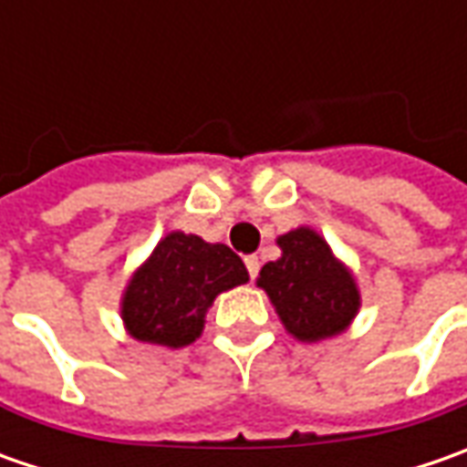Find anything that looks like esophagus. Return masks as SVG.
Here are the masks:
<instances>
[{
	"mask_svg": "<svg viewBox=\"0 0 467 467\" xmlns=\"http://www.w3.org/2000/svg\"><path fill=\"white\" fill-rule=\"evenodd\" d=\"M246 270H249V278H257V273H260V260L252 254V257H246Z\"/></svg>",
	"mask_w": 467,
	"mask_h": 467,
	"instance_id": "34e87169",
	"label": "esophagus"
}]
</instances>
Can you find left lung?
Listing matches in <instances>:
<instances>
[{"label": "left lung", "mask_w": 467, "mask_h": 467, "mask_svg": "<svg viewBox=\"0 0 467 467\" xmlns=\"http://www.w3.org/2000/svg\"><path fill=\"white\" fill-rule=\"evenodd\" d=\"M283 257L260 270L262 288L285 330L298 340H319L346 330L358 309V291L348 270L312 228L278 239Z\"/></svg>", "instance_id": "obj_1"}]
</instances>
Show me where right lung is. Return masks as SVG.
<instances>
[{
    "instance_id": "1",
    "label": "right lung",
    "mask_w": 467,
    "mask_h": 467,
    "mask_svg": "<svg viewBox=\"0 0 467 467\" xmlns=\"http://www.w3.org/2000/svg\"><path fill=\"white\" fill-rule=\"evenodd\" d=\"M246 280L242 257L225 244L173 231L130 280L121 317L137 340L182 348L202 332L213 298Z\"/></svg>"
}]
</instances>
